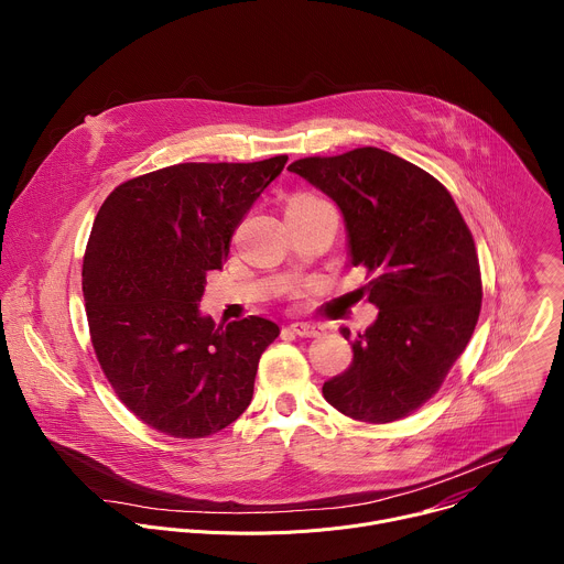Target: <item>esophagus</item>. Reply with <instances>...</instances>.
<instances>
[{
	"mask_svg": "<svg viewBox=\"0 0 564 564\" xmlns=\"http://www.w3.org/2000/svg\"><path fill=\"white\" fill-rule=\"evenodd\" d=\"M290 330L299 337H318L324 333V326L318 324H305V321H296V324H290Z\"/></svg>",
	"mask_w": 564,
	"mask_h": 564,
	"instance_id": "34e87169",
	"label": "esophagus"
}]
</instances>
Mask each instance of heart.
Instances as JSON below:
<instances>
[{
  "instance_id": "obj_1",
  "label": "heart",
  "mask_w": 564,
  "mask_h": 564,
  "mask_svg": "<svg viewBox=\"0 0 564 564\" xmlns=\"http://www.w3.org/2000/svg\"><path fill=\"white\" fill-rule=\"evenodd\" d=\"M314 203H326V200H321V198H316L312 194H299V196H294L290 200V205H314Z\"/></svg>"
}]
</instances>
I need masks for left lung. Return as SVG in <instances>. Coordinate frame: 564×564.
I'll use <instances>...</instances> for the list:
<instances>
[{"mask_svg": "<svg viewBox=\"0 0 564 564\" xmlns=\"http://www.w3.org/2000/svg\"><path fill=\"white\" fill-rule=\"evenodd\" d=\"M288 170L339 205L350 265L368 270L361 292L379 307L324 397L359 422L406 417L440 390L475 330L481 276L470 229L437 178L377 147ZM341 335L350 339L348 328Z\"/></svg>", "mask_w": 564, "mask_h": 564, "instance_id": "8db88e82", "label": "left lung"}]
</instances>
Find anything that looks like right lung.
Wrapping results in <instances>:
<instances>
[{"instance_id":"add662e5","label":"right lung","mask_w":564,"mask_h":564,"mask_svg":"<svg viewBox=\"0 0 564 564\" xmlns=\"http://www.w3.org/2000/svg\"><path fill=\"white\" fill-rule=\"evenodd\" d=\"M285 163L172 165L118 185L96 216L83 265L91 344L118 399L158 433L209 437L250 406L279 326L263 316L216 326L198 301Z\"/></svg>"}]
</instances>
